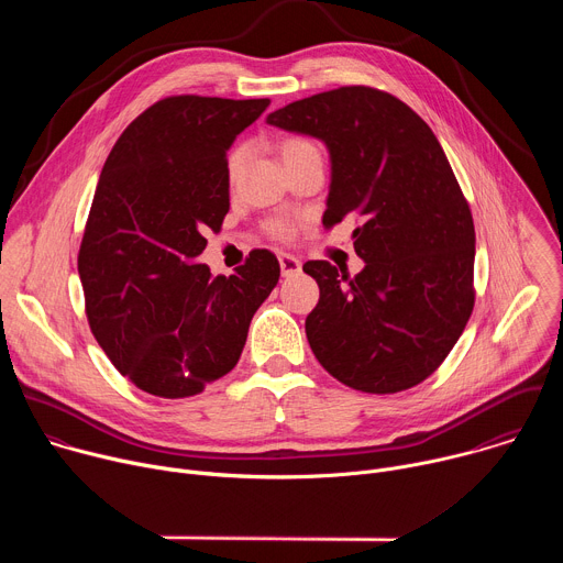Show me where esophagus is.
Instances as JSON below:
<instances>
[{
  "mask_svg": "<svg viewBox=\"0 0 563 563\" xmlns=\"http://www.w3.org/2000/svg\"><path fill=\"white\" fill-rule=\"evenodd\" d=\"M278 265H280V274L287 278V276H298L302 265L296 256L291 254H278Z\"/></svg>",
  "mask_w": 563,
  "mask_h": 563,
  "instance_id": "1",
  "label": "esophagus"
}]
</instances>
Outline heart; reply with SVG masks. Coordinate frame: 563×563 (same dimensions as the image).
Here are the masks:
<instances>
[{
  "instance_id": "heart-1",
  "label": "heart",
  "mask_w": 563,
  "mask_h": 563,
  "mask_svg": "<svg viewBox=\"0 0 563 563\" xmlns=\"http://www.w3.org/2000/svg\"><path fill=\"white\" fill-rule=\"evenodd\" d=\"M278 151H280L283 165H285V163H291V159H296V157H300V155L318 153V148H316L309 140H305V137H296V135H294V137H285V140H280ZM240 165H243V153H240V151H233V153H231V157H229V163H227V172H229V176H231V178H235V176H238Z\"/></svg>"
}]
</instances>
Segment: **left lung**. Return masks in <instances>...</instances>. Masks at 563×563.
<instances>
[{
    "mask_svg": "<svg viewBox=\"0 0 563 563\" xmlns=\"http://www.w3.org/2000/svg\"><path fill=\"white\" fill-rule=\"evenodd\" d=\"M267 124L316 137L330 153L323 227L352 231L365 267L325 261L302 272L320 289L305 320L318 363L347 387L394 394L450 354L474 305V224L432 129L400 100L341 87L291 102Z\"/></svg>",
    "mask_w": 563,
    "mask_h": 563,
    "instance_id": "1",
    "label": "left lung"
}]
</instances>
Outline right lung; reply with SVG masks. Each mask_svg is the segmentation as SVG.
Wrapping results in <instances>:
<instances>
[{"instance_id":"obj_1","label":"right lung","mask_w":563,"mask_h":563,"mask_svg":"<svg viewBox=\"0 0 563 563\" xmlns=\"http://www.w3.org/2000/svg\"><path fill=\"white\" fill-rule=\"evenodd\" d=\"M269 100L178 96L137 115L111 148L79 247L91 332L140 389L183 398L229 374L278 283L267 250L231 276L198 263L229 211L227 151Z\"/></svg>"}]
</instances>
